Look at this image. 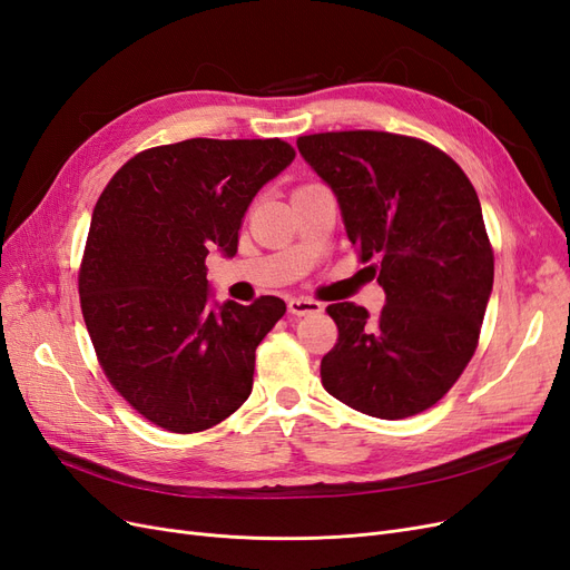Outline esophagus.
Segmentation results:
<instances>
[{"label":"esophagus","mask_w":570,"mask_h":570,"mask_svg":"<svg viewBox=\"0 0 570 570\" xmlns=\"http://www.w3.org/2000/svg\"><path fill=\"white\" fill-rule=\"evenodd\" d=\"M287 312L292 316H308V314H321L323 304L316 299H306V297H295L287 302Z\"/></svg>","instance_id":"34e87169"}]
</instances>
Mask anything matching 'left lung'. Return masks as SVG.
Wrapping results in <instances>:
<instances>
[{
	"label": "left lung",
	"mask_w": 570,
	"mask_h": 570,
	"mask_svg": "<svg viewBox=\"0 0 570 570\" xmlns=\"http://www.w3.org/2000/svg\"><path fill=\"white\" fill-rule=\"evenodd\" d=\"M337 195L361 264L385 289L375 318L352 302L325 308L337 342L321 361L335 400L400 421L438 404L475 354L494 252L475 187L419 137L340 130L297 137Z\"/></svg>",
	"instance_id": "obj_1"
}]
</instances>
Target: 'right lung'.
Segmentation results:
<instances>
[{
    "instance_id": "1",
    "label": "right lung",
    "mask_w": 570,
    "mask_h": 570,
    "mask_svg": "<svg viewBox=\"0 0 570 570\" xmlns=\"http://www.w3.org/2000/svg\"><path fill=\"white\" fill-rule=\"evenodd\" d=\"M295 159L281 137H193L120 166L78 271L85 325L111 387L168 433H202L247 402L281 297L209 306L206 254L235 256L254 195Z\"/></svg>"
}]
</instances>
